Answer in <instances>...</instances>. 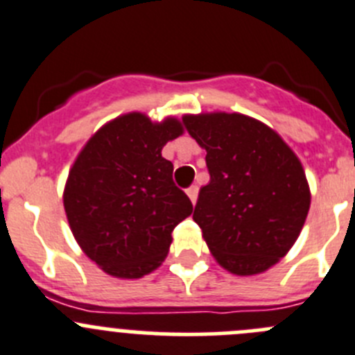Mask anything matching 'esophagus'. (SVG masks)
<instances>
[{
    "mask_svg": "<svg viewBox=\"0 0 355 355\" xmlns=\"http://www.w3.org/2000/svg\"><path fill=\"white\" fill-rule=\"evenodd\" d=\"M187 196H189V200L193 201V205L196 203V200H198V187H196V185H191V187L187 189Z\"/></svg>",
    "mask_w": 355,
    "mask_h": 355,
    "instance_id": "34e87169",
    "label": "esophagus"
}]
</instances>
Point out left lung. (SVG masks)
Listing matches in <instances>:
<instances>
[{
	"instance_id": "1",
	"label": "left lung",
	"mask_w": 355,
	"mask_h": 355,
	"mask_svg": "<svg viewBox=\"0 0 355 355\" xmlns=\"http://www.w3.org/2000/svg\"><path fill=\"white\" fill-rule=\"evenodd\" d=\"M182 121L207 150L210 182L193 218L211 256L240 277L270 270L289 252L310 210L301 161L277 131L248 115L211 112Z\"/></svg>"
}]
</instances>
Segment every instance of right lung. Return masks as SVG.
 Segmentation results:
<instances>
[{
	"label": "right lung",
	"instance_id": "1",
	"mask_svg": "<svg viewBox=\"0 0 355 355\" xmlns=\"http://www.w3.org/2000/svg\"><path fill=\"white\" fill-rule=\"evenodd\" d=\"M184 121L152 122L140 112L115 117L89 138L62 193L69 230L85 256L115 278H141L166 259L175 226L193 203L162 157Z\"/></svg>",
	"mask_w": 355,
	"mask_h": 355
}]
</instances>
